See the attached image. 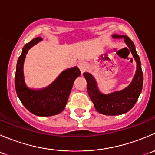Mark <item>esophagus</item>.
<instances>
[{"instance_id":"esophagus-1","label":"esophagus","mask_w":155,"mask_h":155,"mask_svg":"<svg viewBox=\"0 0 155 155\" xmlns=\"http://www.w3.org/2000/svg\"><path fill=\"white\" fill-rule=\"evenodd\" d=\"M79 69H80L81 73H82H82H85V71H87L86 64H85L84 61L80 62V63L79 64Z\"/></svg>"}]
</instances>
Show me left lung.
Masks as SVG:
<instances>
[{
    "label": "left lung",
    "mask_w": 155,
    "mask_h": 155,
    "mask_svg": "<svg viewBox=\"0 0 155 155\" xmlns=\"http://www.w3.org/2000/svg\"><path fill=\"white\" fill-rule=\"evenodd\" d=\"M112 37L114 39H124V43L137 62V70L132 82L122 90L106 94L100 91L96 79L91 73H85L83 75L87 82V93L96 110L103 115H118L130 110L137 103L143 89V74L140 57L132 40L125 35L115 34Z\"/></svg>",
    "instance_id": "left-lung-1"
}]
</instances>
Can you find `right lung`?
Wrapping results in <instances>:
<instances>
[{
  "instance_id": "1",
  "label": "right lung",
  "mask_w": 155,
  "mask_h": 155,
  "mask_svg": "<svg viewBox=\"0 0 155 155\" xmlns=\"http://www.w3.org/2000/svg\"><path fill=\"white\" fill-rule=\"evenodd\" d=\"M42 40L41 37L33 39L23 47L16 64L15 90L21 104L31 113L37 116H52L64 109L75 79L80 76L81 72L77 67L67 69L48 87L30 88L25 82L24 62L28 50Z\"/></svg>"
}]
</instances>
